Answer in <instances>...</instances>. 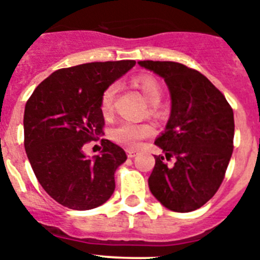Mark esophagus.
<instances>
[{"instance_id":"obj_1","label":"esophagus","mask_w":260,"mask_h":260,"mask_svg":"<svg viewBox=\"0 0 260 260\" xmlns=\"http://www.w3.org/2000/svg\"><path fill=\"white\" fill-rule=\"evenodd\" d=\"M126 152H127V157H130V158L135 157V156L138 155L137 151H134V150H127V151H126Z\"/></svg>"}]
</instances>
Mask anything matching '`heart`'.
Segmentation results:
<instances>
[{
  "mask_svg": "<svg viewBox=\"0 0 260 260\" xmlns=\"http://www.w3.org/2000/svg\"><path fill=\"white\" fill-rule=\"evenodd\" d=\"M134 83L138 88L141 89V92L143 93L147 102L151 103V104H157L160 102L162 93L161 84L152 75H139L134 79ZM116 92V84L108 86L103 92L102 99H100V110L105 117L113 113V103ZM153 132H155V128L151 123L134 122L130 119H123L110 130L109 135L110 139L116 143L121 144L126 148H130V150H134V148H139L142 141L150 138L153 134Z\"/></svg>",
  "mask_w": 260,
  "mask_h": 260,
  "instance_id": "obj_1",
  "label": "heart"
}]
</instances>
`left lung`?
I'll return each mask as SVG.
<instances>
[{"label": "left lung", "instance_id": "8db88e82", "mask_svg": "<svg viewBox=\"0 0 260 260\" xmlns=\"http://www.w3.org/2000/svg\"><path fill=\"white\" fill-rule=\"evenodd\" d=\"M164 78L172 96L171 118L155 141L164 156L156 162L148 186L156 199L174 212H190L219 190L233 152V109L225 96L198 70L172 61H139Z\"/></svg>", "mask_w": 260, "mask_h": 260}]
</instances>
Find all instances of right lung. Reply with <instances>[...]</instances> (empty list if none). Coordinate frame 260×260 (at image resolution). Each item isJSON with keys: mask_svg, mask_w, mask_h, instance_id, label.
Here are the masks:
<instances>
[{"mask_svg": "<svg viewBox=\"0 0 260 260\" xmlns=\"http://www.w3.org/2000/svg\"><path fill=\"white\" fill-rule=\"evenodd\" d=\"M134 59L89 62L59 69L35 88L24 108V148L36 178L56 202L77 211L92 210L112 197L114 172L125 151L102 139L99 156L83 147L104 134L100 99L127 73Z\"/></svg>", "mask_w": 260, "mask_h": 260, "instance_id": "add662e5", "label": "right lung"}]
</instances>
